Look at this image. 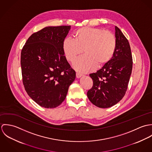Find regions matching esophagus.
Masks as SVG:
<instances>
[{"mask_svg":"<svg viewBox=\"0 0 152 152\" xmlns=\"http://www.w3.org/2000/svg\"><path fill=\"white\" fill-rule=\"evenodd\" d=\"M82 76H83V74H82L79 73V72H77V73H76V77H77V78H81Z\"/></svg>","mask_w":152,"mask_h":152,"instance_id":"34e87169","label":"esophagus"}]
</instances>
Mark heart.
Here are the masks:
<instances>
[{
	"mask_svg": "<svg viewBox=\"0 0 152 152\" xmlns=\"http://www.w3.org/2000/svg\"><path fill=\"white\" fill-rule=\"evenodd\" d=\"M74 40L66 38L62 48L66 59L74 62L83 53L86 55L74 63V68L81 72H89L107 64L113 57L116 47L115 35L99 28L82 27L76 30Z\"/></svg>",
	"mask_w": 152,
	"mask_h": 152,
	"instance_id": "b5f03b06",
	"label": "heart"
}]
</instances>
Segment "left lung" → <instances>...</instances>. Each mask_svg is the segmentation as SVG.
<instances>
[{
  "mask_svg": "<svg viewBox=\"0 0 152 152\" xmlns=\"http://www.w3.org/2000/svg\"><path fill=\"white\" fill-rule=\"evenodd\" d=\"M116 47L107 64L96 73L89 74L93 86L87 92L89 101L101 108H108L119 102L128 88L132 70V56L128 40L115 26Z\"/></svg>",
  "mask_w": 152,
  "mask_h": 152,
  "instance_id": "obj_1",
  "label": "left lung"
}]
</instances>
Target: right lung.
Masks as SVG:
<instances>
[{
	"instance_id": "right-lung-1",
	"label": "right lung",
	"mask_w": 152,
	"mask_h": 152,
	"mask_svg": "<svg viewBox=\"0 0 152 152\" xmlns=\"http://www.w3.org/2000/svg\"><path fill=\"white\" fill-rule=\"evenodd\" d=\"M70 28V26L45 27L31 34L22 50L25 90L43 108L59 106L75 79V71L68 64L62 48Z\"/></svg>"
}]
</instances>
